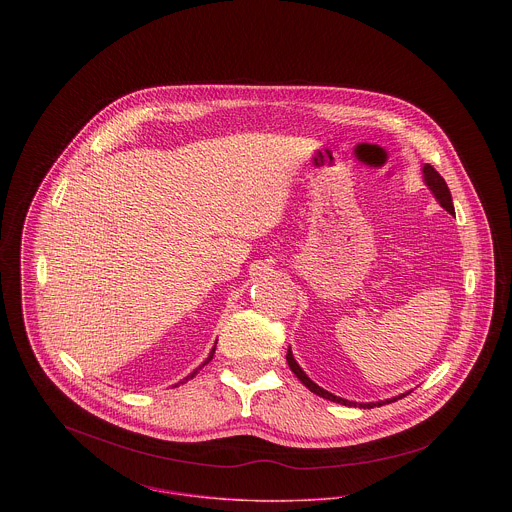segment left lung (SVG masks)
Instances as JSON below:
<instances>
[{
  "instance_id": "obj_1",
  "label": "left lung",
  "mask_w": 512,
  "mask_h": 512,
  "mask_svg": "<svg viewBox=\"0 0 512 512\" xmlns=\"http://www.w3.org/2000/svg\"><path fill=\"white\" fill-rule=\"evenodd\" d=\"M424 179H426V183H428V187L432 189V193L436 195V199L439 201V205L447 211V213H451V215H455V211H453V203H451V193H449V189H447V183L443 181V177L439 175L438 171L430 165V163H426L424 165ZM286 359H288V365L293 370V374L311 390V392H315L317 396H323V398H327V400H331V402H337V404H343V406H359V408H374V406H382V404H390V402H396L398 398H404V396H408V394H402V396H398V398H390V400H382V402H368V404H357V402H351V400H345V398H339V396H335V394H331V392H327V390H323L321 386H317L303 370H301V366L295 363V359H293L292 351L288 349V355H286Z\"/></svg>"
}]
</instances>
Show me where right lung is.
I'll return each mask as SVG.
<instances>
[{
	"mask_svg": "<svg viewBox=\"0 0 512 512\" xmlns=\"http://www.w3.org/2000/svg\"><path fill=\"white\" fill-rule=\"evenodd\" d=\"M215 349H217V345H215V347H213V351H211V355H209V359H207V361H205V363H203V366L207 365V363H209V361H211V359H213V355H215ZM203 366H199V368H203ZM195 374H197V370H195V372H193V374H191V378H193V376H195ZM187 378H189V376H187Z\"/></svg>",
	"mask_w": 512,
	"mask_h": 512,
	"instance_id": "add662e5",
	"label": "right lung"
}]
</instances>
